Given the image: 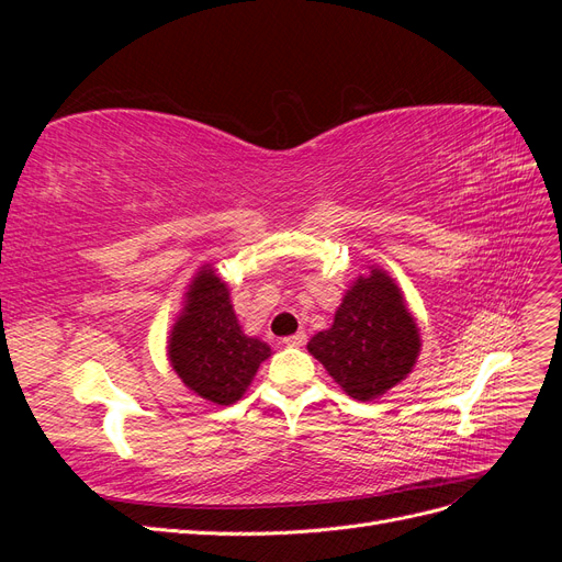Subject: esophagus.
<instances>
[{
	"instance_id": "esophagus-1",
	"label": "esophagus",
	"mask_w": 562,
	"mask_h": 562,
	"mask_svg": "<svg viewBox=\"0 0 562 562\" xmlns=\"http://www.w3.org/2000/svg\"><path fill=\"white\" fill-rule=\"evenodd\" d=\"M304 342H307V335H304V333H295V335L283 339L285 347H304Z\"/></svg>"
}]
</instances>
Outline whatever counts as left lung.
<instances>
[{
  "mask_svg": "<svg viewBox=\"0 0 562 562\" xmlns=\"http://www.w3.org/2000/svg\"><path fill=\"white\" fill-rule=\"evenodd\" d=\"M307 349L347 396L372 401L411 375L422 337L396 279L370 265L351 281L333 326L316 333Z\"/></svg>",
  "mask_w": 562,
  "mask_h": 562,
  "instance_id": "left-lung-1",
  "label": "left lung"
}]
</instances>
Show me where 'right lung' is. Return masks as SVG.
Returning a JSON list of instances; mask_svg holds the SVG:
<instances>
[{
    "label": "right lung",
    "mask_w": 562,
    "mask_h": 562,
    "mask_svg": "<svg viewBox=\"0 0 562 562\" xmlns=\"http://www.w3.org/2000/svg\"><path fill=\"white\" fill-rule=\"evenodd\" d=\"M182 312L168 333V361L180 382L213 405H232L252 384L271 349L244 333L227 283L203 265L187 285Z\"/></svg>",
    "instance_id": "right-lung-1"
}]
</instances>
